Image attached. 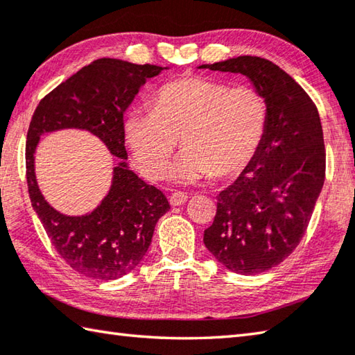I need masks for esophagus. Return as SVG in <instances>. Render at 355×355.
Listing matches in <instances>:
<instances>
[{
	"instance_id": "34e87169",
	"label": "esophagus",
	"mask_w": 355,
	"mask_h": 355,
	"mask_svg": "<svg viewBox=\"0 0 355 355\" xmlns=\"http://www.w3.org/2000/svg\"><path fill=\"white\" fill-rule=\"evenodd\" d=\"M186 200H188V196L184 194V192H173V194L171 196V205L172 206H182L186 203Z\"/></svg>"
}]
</instances>
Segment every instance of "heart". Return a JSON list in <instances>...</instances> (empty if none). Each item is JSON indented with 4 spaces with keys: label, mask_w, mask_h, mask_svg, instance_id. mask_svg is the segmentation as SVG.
<instances>
[{
    "label": "heart",
    "mask_w": 355,
    "mask_h": 355,
    "mask_svg": "<svg viewBox=\"0 0 355 355\" xmlns=\"http://www.w3.org/2000/svg\"><path fill=\"white\" fill-rule=\"evenodd\" d=\"M152 105L153 112L133 108L124 121L135 164L150 180L163 177L180 137L186 150L169 172L180 183L236 175L266 138L268 110L254 88L191 76L161 87Z\"/></svg>",
    "instance_id": "1"
}]
</instances>
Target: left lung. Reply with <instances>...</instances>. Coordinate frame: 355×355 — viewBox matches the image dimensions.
<instances>
[{
    "mask_svg": "<svg viewBox=\"0 0 355 355\" xmlns=\"http://www.w3.org/2000/svg\"><path fill=\"white\" fill-rule=\"evenodd\" d=\"M198 68L242 74L266 99L263 143L218 194L203 242L231 272H267L298 247L323 189L326 150L318 110L284 69L262 57L239 55Z\"/></svg>",
    "mask_w": 355,
    "mask_h": 355,
    "instance_id": "8db88e82",
    "label": "left lung"
}]
</instances>
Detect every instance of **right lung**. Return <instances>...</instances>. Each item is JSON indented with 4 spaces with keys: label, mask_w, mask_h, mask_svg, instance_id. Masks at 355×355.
<instances>
[{
    "label": "right lung",
    "mask_w": 355,
    "mask_h": 355,
    "mask_svg": "<svg viewBox=\"0 0 355 355\" xmlns=\"http://www.w3.org/2000/svg\"><path fill=\"white\" fill-rule=\"evenodd\" d=\"M169 69L99 59L44 96L26 141V178L32 208L65 262L92 279L113 281L130 273L150 247L155 225L171 209L166 196L127 163L124 113L147 79ZM77 128L98 136L120 159L112 186L88 215L67 216L44 200L35 177V149L43 134Z\"/></svg>",
    "instance_id": "obj_1"
}]
</instances>
